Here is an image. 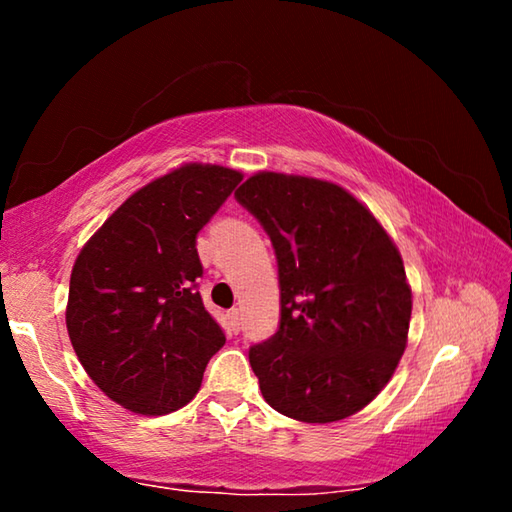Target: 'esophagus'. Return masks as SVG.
Here are the masks:
<instances>
[{"label":"esophagus","mask_w":512,"mask_h":512,"mask_svg":"<svg viewBox=\"0 0 512 512\" xmlns=\"http://www.w3.org/2000/svg\"><path fill=\"white\" fill-rule=\"evenodd\" d=\"M230 325H232V329H235V332H239L241 329V309L239 307H235V309H230Z\"/></svg>","instance_id":"34e87169"}]
</instances>
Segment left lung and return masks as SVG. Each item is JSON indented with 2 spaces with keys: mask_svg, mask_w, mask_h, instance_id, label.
Wrapping results in <instances>:
<instances>
[{
  "mask_svg": "<svg viewBox=\"0 0 512 512\" xmlns=\"http://www.w3.org/2000/svg\"><path fill=\"white\" fill-rule=\"evenodd\" d=\"M235 196L271 237L280 277V327L248 352L264 400L300 422L350 418L406 348L413 300L400 250L327 180L259 171Z\"/></svg>",
  "mask_w": 512,
  "mask_h": 512,
  "instance_id": "1",
  "label": "left lung"
}]
</instances>
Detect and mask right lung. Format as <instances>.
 <instances>
[{"label":"right lung","mask_w":512,"mask_h":512,"mask_svg":"<svg viewBox=\"0 0 512 512\" xmlns=\"http://www.w3.org/2000/svg\"><path fill=\"white\" fill-rule=\"evenodd\" d=\"M241 178L219 164H183L128 196L76 257L69 341L94 384L128 411H178L223 348L196 289V235Z\"/></svg>","instance_id":"1"}]
</instances>
